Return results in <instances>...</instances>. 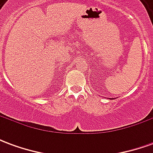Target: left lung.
Returning a JSON list of instances; mask_svg holds the SVG:
<instances>
[{
	"label": "left lung",
	"instance_id": "8db88e82",
	"mask_svg": "<svg viewBox=\"0 0 153 153\" xmlns=\"http://www.w3.org/2000/svg\"><path fill=\"white\" fill-rule=\"evenodd\" d=\"M110 99H111V100H112V98H110Z\"/></svg>",
	"mask_w": 153,
	"mask_h": 153
}]
</instances>
